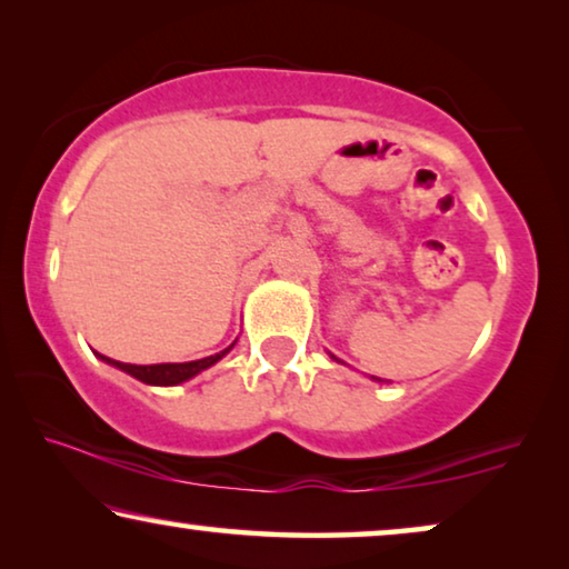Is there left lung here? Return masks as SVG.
I'll return each mask as SVG.
<instances>
[{
	"mask_svg": "<svg viewBox=\"0 0 569 569\" xmlns=\"http://www.w3.org/2000/svg\"><path fill=\"white\" fill-rule=\"evenodd\" d=\"M379 381H381V379H379Z\"/></svg>",
	"mask_w": 569,
	"mask_h": 569,
	"instance_id": "1",
	"label": "left lung"
}]
</instances>
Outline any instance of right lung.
<instances>
[{"mask_svg": "<svg viewBox=\"0 0 569 569\" xmlns=\"http://www.w3.org/2000/svg\"><path fill=\"white\" fill-rule=\"evenodd\" d=\"M234 348V342H231L229 348H223L221 353H213L208 358H201V361H188V363H154V366H133V363H121V361H113V358L108 356H100L102 361L121 368V371L131 373L133 379H139L143 383H151V387H174V383H182L188 379H193L196 373L206 371V368H211L213 363H219L223 356L229 353V350Z\"/></svg>", "mask_w": 569, "mask_h": 569, "instance_id": "add662e5", "label": "right lung"}]
</instances>
